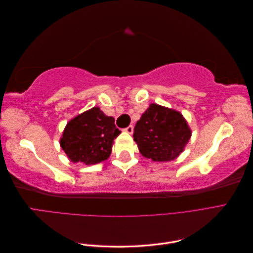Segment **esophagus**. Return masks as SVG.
Returning a JSON list of instances; mask_svg holds the SVG:
<instances>
[{
    "label": "esophagus",
    "mask_w": 253,
    "mask_h": 253,
    "mask_svg": "<svg viewBox=\"0 0 253 253\" xmlns=\"http://www.w3.org/2000/svg\"><path fill=\"white\" fill-rule=\"evenodd\" d=\"M124 131L126 132V133H128V134H132L133 133V131H134V127H133V126H128L127 127H126Z\"/></svg>",
    "instance_id": "esophagus-1"
}]
</instances>
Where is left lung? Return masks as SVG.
Here are the masks:
<instances>
[{
    "instance_id": "8db88e82",
    "label": "left lung",
    "mask_w": 253,
    "mask_h": 253,
    "mask_svg": "<svg viewBox=\"0 0 253 253\" xmlns=\"http://www.w3.org/2000/svg\"><path fill=\"white\" fill-rule=\"evenodd\" d=\"M133 137L142 156L170 162L183 151L191 129L179 112L152 103L137 121Z\"/></svg>"
}]
</instances>
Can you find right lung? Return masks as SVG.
<instances>
[{
    "mask_svg": "<svg viewBox=\"0 0 253 253\" xmlns=\"http://www.w3.org/2000/svg\"><path fill=\"white\" fill-rule=\"evenodd\" d=\"M120 133L113 117L93 108L68 122L60 145L71 162L95 165L110 157L113 141Z\"/></svg>",
    "mask_w": 253,
    "mask_h": 253,
    "instance_id": "obj_1",
    "label": "right lung"
}]
</instances>
